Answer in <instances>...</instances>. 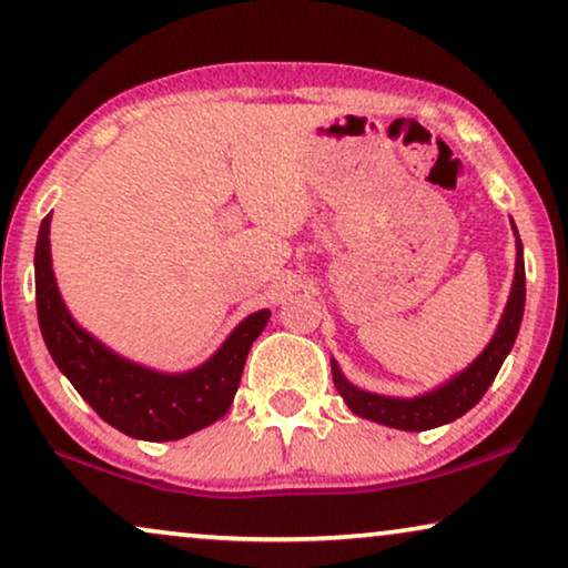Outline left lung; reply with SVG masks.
<instances>
[{
  "mask_svg": "<svg viewBox=\"0 0 568 568\" xmlns=\"http://www.w3.org/2000/svg\"><path fill=\"white\" fill-rule=\"evenodd\" d=\"M515 227V222H511ZM517 235V227H515ZM525 313V258H523V243L517 235V266H515V282H511V294L504 307V315L496 328L494 338L488 341V346L480 352V356L470 367H465L460 375H455L449 383L439 385L437 390H429L416 398H390V395H377L359 390V387L348 383L341 375L338 364L331 359L333 369V385L341 393V398L346 400V406L354 410L356 416L369 418V422L393 426V429H406V432H426L434 426L449 424L455 418L476 406L484 398L488 385L494 383V377L499 375L504 359L515 346V338L519 333V323H523Z\"/></svg>",
  "mask_w": 568,
  "mask_h": 568,
  "instance_id": "1",
  "label": "left lung"
}]
</instances>
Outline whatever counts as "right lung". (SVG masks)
<instances>
[{
	"label": "right lung",
	"mask_w": 568,
	"mask_h": 568,
	"mask_svg": "<svg viewBox=\"0 0 568 568\" xmlns=\"http://www.w3.org/2000/svg\"><path fill=\"white\" fill-rule=\"evenodd\" d=\"M51 214L41 222L36 243V305L45 346L74 390L95 414L134 439L170 442L189 437L222 418L235 398L253 341L271 313L247 315L212 359L181 375L146 369L113 354L82 331L61 302L51 268Z\"/></svg>",
	"instance_id": "obj_1"
}]
</instances>
